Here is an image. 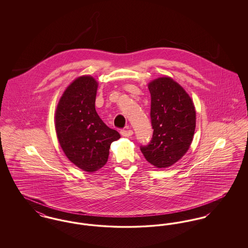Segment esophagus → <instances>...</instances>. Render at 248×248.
Wrapping results in <instances>:
<instances>
[{"label": "esophagus", "instance_id": "34e87169", "mask_svg": "<svg viewBox=\"0 0 248 248\" xmlns=\"http://www.w3.org/2000/svg\"><path fill=\"white\" fill-rule=\"evenodd\" d=\"M133 134H134V132H133L132 130H121V135H122L123 137L129 138Z\"/></svg>", "mask_w": 248, "mask_h": 248}]
</instances>
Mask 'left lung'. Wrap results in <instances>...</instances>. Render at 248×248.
<instances>
[{
	"label": "left lung",
	"instance_id": "1",
	"mask_svg": "<svg viewBox=\"0 0 248 248\" xmlns=\"http://www.w3.org/2000/svg\"><path fill=\"white\" fill-rule=\"evenodd\" d=\"M154 135L140 146L146 160L157 168L177 163L187 153L196 126V111L188 93L170 77H160L148 85Z\"/></svg>",
	"mask_w": 248,
	"mask_h": 248
}]
</instances>
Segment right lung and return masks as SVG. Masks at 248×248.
<instances>
[{"label":"right lung","instance_id":"right-lung-1","mask_svg":"<svg viewBox=\"0 0 248 248\" xmlns=\"http://www.w3.org/2000/svg\"><path fill=\"white\" fill-rule=\"evenodd\" d=\"M97 85L92 76L75 79L60 97L55 115L56 132L64 154L89 173L106 165L110 144L121 138L95 111Z\"/></svg>","mask_w":248,"mask_h":248}]
</instances>
